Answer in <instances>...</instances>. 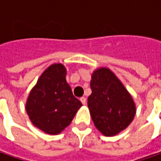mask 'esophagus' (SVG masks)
I'll use <instances>...</instances> for the list:
<instances>
[{"label":"esophagus","instance_id":"esophagus-1","mask_svg":"<svg viewBox=\"0 0 161 161\" xmlns=\"http://www.w3.org/2000/svg\"><path fill=\"white\" fill-rule=\"evenodd\" d=\"M80 101L83 104H86V97H81Z\"/></svg>","mask_w":161,"mask_h":161}]
</instances>
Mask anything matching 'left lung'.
<instances>
[{
    "instance_id": "left-lung-1",
    "label": "left lung",
    "mask_w": 161,
    "mask_h": 161,
    "mask_svg": "<svg viewBox=\"0 0 161 161\" xmlns=\"http://www.w3.org/2000/svg\"><path fill=\"white\" fill-rule=\"evenodd\" d=\"M87 105L95 127L104 136H114L132 122L136 107L131 95L109 68L94 70Z\"/></svg>"
}]
</instances>
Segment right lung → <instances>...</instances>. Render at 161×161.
Returning <instances> with one entry per match:
<instances>
[{"mask_svg": "<svg viewBox=\"0 0 161 161\" xmlns=\"http://www.w3.org/2000/svg\"><path fill=\"white\" fill-rule=\"evenodd\" d=\"M62 64H53L39 76L26 103V111L33 125L47 134L56 135L73 120L81 102L73 95L66 80Z\"/></svg>", "mask_w": 161, "mask_h": 161, "instance_id": "1", "label": "right lung"}]
</instances>
